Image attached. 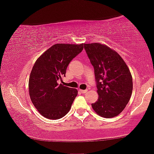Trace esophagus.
<instances>
[{
	"instance_id": "obj_1",
	"label": "esophagus",
	"mask_w": 154,
	"mask_h": 154,
	"mask_svg": "<svg viewBox=\"0 0 154 154\" xmlns=\"http://www.w3.org/2000/svg\"><path fill=\"white\" fill-rule=\"evenodd\" d=\"M79 92H81L82 94H85L86 92H88V90H81V89H80L79 90Z\"/></svg>"
}]
</instances>
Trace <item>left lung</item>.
<instances>
[{"mask_svg": "<svg viewBox=\"0 0 154 154\" xmlns=\"http://www.w3.org/2000/svg\"><path fill=\"white\" fill-rule=\"evenodd\" d=\"M94 67L98 100L93 110L103 118L119 115L128 104L132 92V77L125 61L115 50L104 44H84Z\"/></svg>", "mask_w": 154, "mask_h": 154, "instance_id": "1", "label": "left lung"}]
</instances>
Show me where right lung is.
<instances>
[{
	"label": "right lung",
	"instance_id": "obj_1",
	"mask_svg": "<svg viewBox=\"0 0 154 154\" xmlns=\"http://www.w3.org/2000/svg\"><path fill=\"white\" fill-rule=\"evenodd\" d=\"M83 49V43H57L44 52L33 65L29 92L36 110L48 119L64 117L70 110L78 90L59 84L71 60Z\"/></svg>",
	"mask_w": 154,
	"mask_h": 154
}]
</instances>
